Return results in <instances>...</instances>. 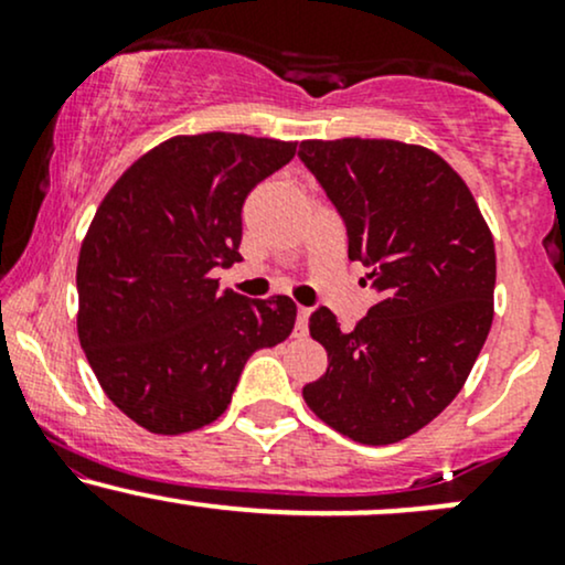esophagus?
I'll list each match as a JSON object with an SVG mask.
<instances>
[{
  "label": "esophagus",
  "instance_id": "34e87169",
  "mask_svg": "<svg viewBox=\"0 0 565 565\" xmlns=\"http://www.w3.org/2000/svg\"><path fill=\"white\" fill-rule=\"evenodd\" d=\"M308 316H310V308H297V327H295V334L297 337H305L308 334Z\"/></svg>",
  "mask_w": 565,
  "mask_h": 565
}]
</instances>
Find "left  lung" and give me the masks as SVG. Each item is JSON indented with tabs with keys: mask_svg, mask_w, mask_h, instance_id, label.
Segmentation results:
<instances>
[{
	"mask_svg": "<svg viewBox=\"0 0 565 565\" xmlns=\"http://www.w3.org/2000/svg\"><path fill=\"white\" fill-rule=\"evenodd\" d=\"M297 157L380 295L353 332L329 308L310 313L329 366L302 398L355 444H395L457 398L481 353L494 319V238L465 180L423 146L305 140Z\"/></svg>",
	"mask_w": 565,
	"mask_h": 565,
	"instance_id": "left-lung-1",
	"label": "left lung"
}]
</instances>
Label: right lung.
<instances>
[{"label": "right lung", "instance_id": "add662e5", "mask_svg": "<svg viewBox=\"0 0 565 565\" xmlns=\"http://www.w3.org/2000/svg\"><path fill=\"white\" fill-rule=\"evenodd\" d=\"M295 148L183 135L135 161L97 206L76 265L79 342L108 398L146 430L215 423L249 355L295 329L289 297L246 300L212 278L242 260L244 201Z\"/></svg>", "mask_w": 565, "mask_h": 565}]
</instances>
